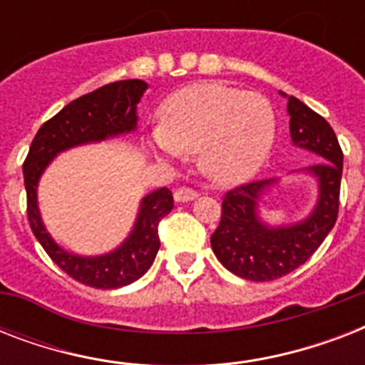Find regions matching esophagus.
Here are the masks:
<instances>
[{
	"label": "esophagus",
	"mask_w": 365,
	"mask_h": 365,
	"mask_svg": "<svg viewBox=\"0 0 365 365\" xmlns=\"http://www.w3.org/2000/svg\"><path fill=\"white\" fill-rule=\"evenodd\" d=\"M199 195H197V191H193L191 187H178L176 191H174V200L176 202H187V200H193L197 199Z\"/></svg>",
	"instance_id": "esophagus-1"
}]
</instances>
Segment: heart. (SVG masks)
<instances>
[{"label":"heart","mask_w":365,"mask_h":365,"mask_svg":"<svg viewBox=\"0 0 365 365\" xmlns=\"http://www.w3.org/2000/svg\"><path fill=\"white\" fill-rule=\"evenodd\" d=\"M274 115L257 94L217 83L178 91L163 102L157 151L200 155L202 170L220 183H237L257 172L272 148Z\"/></svg>","instance_id":"obj_1"}]
</instances>
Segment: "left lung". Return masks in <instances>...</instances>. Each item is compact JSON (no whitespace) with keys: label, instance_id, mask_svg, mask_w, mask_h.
Listing matches in <instances>:
<instances>
[{"label":"left lung","instance_id":"1","mask_svg":"<svg viewBox=\"0 0 365 365\" xmlns=\"http://www.w3.org/2000/svg\"><path fill=\"white\" fill-rule=\"evenodd\" d=\"M288 113L294 145L320 160L305 168L318 180L317 206L303 222L271 227L261 222L257 206L277 180L242 183L223 195L222 220L210 237L222 265L254 282L274 280L303 265L334 229L339 214L343 151L334 128L295 96H288Z\"/></svg>","mask_w":365,"mask_h":365}]
</instances>
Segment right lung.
I'll return each instance as SVG.
<instances>
[{
  "mask_svg": "<svg viewBox=\"0 0 365 365\" xmlns=\"http://www.w3.org/2000/svg\"><path fill=\"white\" fill-rule=\"evenodd\" d=\"M145 88L148 83L126 79L104 85L70 102L53 119L43 123L22 165L31 233L66 274L91 288H121L145 274L159 252V222L174 208L172 191L160 187L143 197L134 229L119 248L110 254L83 257L60 248L47 233L37 208V182L48 163L66 149L134 130L136 104Z\"/></svg>",
  "mask_w": 365,
  "mask_h": 365,
  "instance_id": "obj_1",
  "label": "right lung"
}]
</instances>
